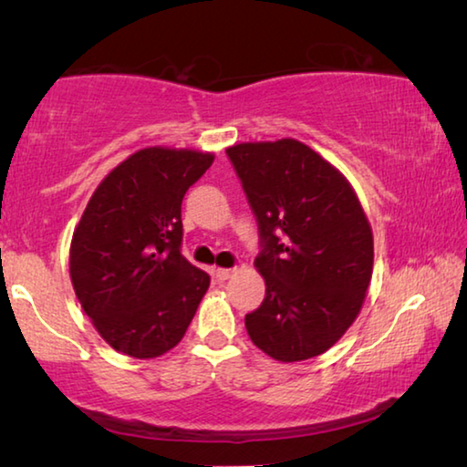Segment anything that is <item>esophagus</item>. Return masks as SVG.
Segmentation results:
<instances>
[{
	"instance_id": "obj_1",
	"label": "esophagus",
	"mask_w": 467,
	"mask_h": 467,
	"mask_svg": "<svg viewBox=\"0 0 467 467\" xmlns=\"http://www.w3.org/2000/svg\"><path fill=\"white\" fill-rule=\"evenodd\" d=\"M233 274H234V267H218V270L214 272V275H216V278H218L220 282L228 280Z\"/></svg>"
}]
</instances>
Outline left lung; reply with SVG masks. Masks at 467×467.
I'll return each instance as SVG.
<instances>
[{
	"instance_id": "obj_1",
	"label": "left lung",
	"mask_w": 467,
	"mask_h": 467,
	"mask_svg": "<svg viewBox=\"0 0 467 467\" xmlns=\"http://www.w3.org/2000/svg\"><path fill=\"white\" fill-rule=\"evenodd\" d=\"M259 228L265 298L244 315L253 344L282 362L319 357L352 326L373 274L357 193L296 140L226 150Z\"/></svg>"
}]
</instances>
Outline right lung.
Wrapping results in <instances>:
<instances>
[{
  "mask_svg": "<svg viewBox=\"0 0 467 467\" xmlns=\"http://www.w3.org/2000/svg\"><path fill=\"white\" fill-rule=\"evenodd\" d=\"M214 154L144 148L113 169L86 205L69 275L105 342L133 358L175 348L210 275L181 253V203Z\"/></svg>",
  "mask_w": 467,
  "mask_h": 467,
  "instance_id": "right-lung-1",
  "label": "right lung"
}]
</instances>
